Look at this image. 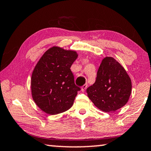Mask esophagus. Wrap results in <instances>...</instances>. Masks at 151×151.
I'll list each match as a JSON object with an SVG mask.
<instances>
[{
	"label": "esophagus",
	"instance_id": "1",
	"mask_svg": "<svg viewBox=\"0 0 151 151\" xmlns=\"http://www.w3.org/2000/svg\"><path fill=\"white\" fill-rule=\"evenodd\" d=\"M87 87H88V84H87V83H85L84 85H83L82 86V92H84L85 90H86V89L87 88Z\"/></svg>",
	"mask_w": 151,
	"mask_h": 151
}]
</instances>
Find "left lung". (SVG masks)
<instances>
[{"mask_svg": "<svg viewBox=\"0 0 151 151\" xmlns=\"http://www.w3.org/2000/svg\"><path fill=\"white\" fill-rule=\"evenodd\" d=\"M132 82L124 68L113 57H105L100 65L94 84L86 89L88 96L101 111L119 109L128 101Z\"/></svg>", "mask_w": 151, "mask_h": 151, "instance_id": "obj_1", "label": "left lung"}]
</instances>
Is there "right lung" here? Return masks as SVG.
Returning a JSON list of instances; mask_svg holds the SVG:
<instances>
[{
	"label": "right lung",
	"mask_w": 151,
	"mask_h": 151,
	"mask_svg": "<svg viewBox=\"0 0 151 151\" xmlns=\"http://www.w3.org/2000/svg\"><path fill=\"white\" fill-rule=\"evenodd\" d=\"M76 51L53 46L39 60L32 76V97L41 110L50 115L72 106L81 88L74 82L70 68L77 59Z\"/></svg>",
	"instance_id": "1"
}]
</instances>
